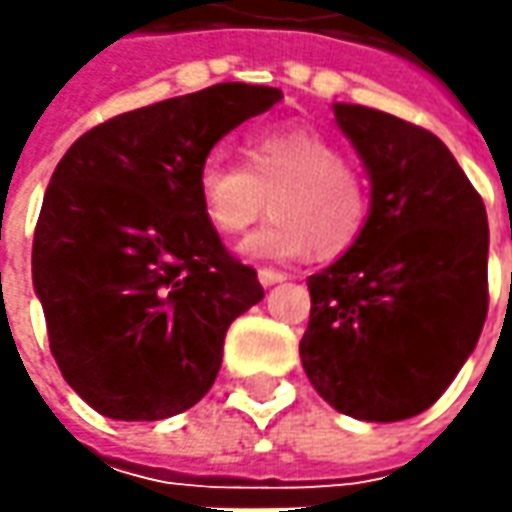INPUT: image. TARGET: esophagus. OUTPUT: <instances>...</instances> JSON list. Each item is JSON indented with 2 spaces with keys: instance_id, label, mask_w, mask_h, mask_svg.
Listing matches in <instances>:
<instances>
[{
  "instance_id": "34e87169",
  "label": "esophagus",
  "mask_w": 512,
  "mask_h": 512,
  "mask_svg": "<svg viewBox=\"0 0 512 512\" xmlns=\"http://www.w3.org/2000/svg\"><path fill=\"white\" fill-rule=\"evenodd\" d=\"M285 279L287 276L285 273H279V270H270V267H262V270H259V282L265 287L279 285V282H285Z\"/></svg>"
}]
</instances>
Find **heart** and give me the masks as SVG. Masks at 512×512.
<instances>
[{
	"label": "heart",
	"mask_w": 512,
	"mask_h": 512,
	"mask_svg": "<svg viewBox=\"0 0 512 512\" xmlns=\"http://www.w3.org/2000/svg\"><path fill=\"white\" fill-rule=\"evenodd\" d=\"M245 168L210 156L196 173L205 222L219 236H242L265 213L273 222L242 245L250 259H336L359 242L370 193L362 170L313 128H270L242 145Z\"/></svg>",
	"instance_id": "1"
}]
</instances>
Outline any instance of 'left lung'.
Wrapping results in <instances>:
<instances>
[{
	"instance_id": "left-lung-1",
	"label": "left lung",
	"mask_w": 512,
	"mask_h": 512,
	"mask_svg": "<svg viewBox=\"0 0 512 512\" xmlns=\"http://www.w3.org/2000/svg\"><path fill=\"white\" fill-rule=\"evenodd\" d=\"M370 176L359 242L307 279V379L362 422L419 416L456 379L487 319V213L439 136L333 105Z\"/></svg>"
}]
</instances>
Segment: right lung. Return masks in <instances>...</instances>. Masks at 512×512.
Here are the masks:
<instances>
[{
  "label": "right lung",
  "instance_id": "right-lung-1",
  "mask_svg": "<svg viewBox=\"0 0 512 512\" xmlns=\"http://www.w3.org/2000/svg\"><path fill=\"white\" fill-rule=\"evenodd\" d=\"M279 99L245 82L165 99L88 130L53 170L33 287L53 359L96 413L159 422L216 382L227 327L265 290L205 222L196 173Z\"/></svg>",
  "mask_w": 512,
  "mask_h": 512
}]
</instances>
